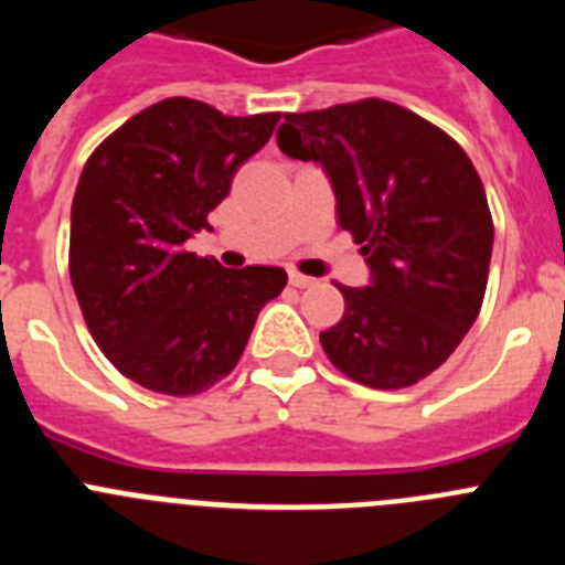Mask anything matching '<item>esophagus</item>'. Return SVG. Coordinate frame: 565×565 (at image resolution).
I'll return each instance as SVG.
<instances>
[{
  "label": "esophagus",
  "instance_id": "esophagus-1",
  "mask_svg": "<svg viewBox=\"0 0 565 565\" xmlns=\"http://www.w3.org/2000/svg\"><path fill=\"white\" fill-rule=\"evenodd\" d=\"M288 279H291L294 288H311L313 282H317V279H313V277H306V274H299V271L288 274Z\"/></svg>",
  "mask_w": 565,
  "mask_h": 565
}]
</instances>
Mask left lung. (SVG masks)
<instances>
[{
  "instance_id": "left-lung-1",
  "label": "left lung",
  "mask_w": 565,
  "mask_h": 565,
  "mask_svg": "<svg viewBox=\"0 0 565 565\" xmlns=\"http://www.w3.org/2000/svg\"><path fill=\"white\" fill-rule=\"evenodd\" d=\"M277 143L326 169L339 226L371 266V286H339L342 319L319 333L333 367L376 391L430 376L487 291L492 214L467 152L382 98L288 113Z\"/></svg>"
}]
</instances>
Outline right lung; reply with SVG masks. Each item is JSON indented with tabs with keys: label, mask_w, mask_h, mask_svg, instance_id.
<instances>
[{
	"label": "right lung",
	"mask_w": 565,
	"mask_h": 565,
	"mask_svg": "<svg viewBox=\"0 0 565 565\" xmlns=\"http://www.w3.org/2000/svg\"><path fill=\"white\" fill-rule=\"evenodd\" d=\"M279 113L237 118L194 98L132 115L89 154L70 212V279L104 356L135 384L194 396L234 371L288 274L186 252Z\"/></svg>",
	"instance_id": "right-lung-1"
}]
</instances>
